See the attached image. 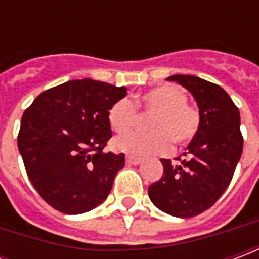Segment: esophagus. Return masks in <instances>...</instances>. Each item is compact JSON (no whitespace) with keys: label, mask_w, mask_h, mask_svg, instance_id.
<instances>
[{"label":"esophagus","mask_w":259,"mask_h":259,"mask_svg":"<svg viewBox=\"0 0 259 259\" xmlns=\"http://www.w3.org/2000/svg\"><path fill=\"white\" fill-rule=\"evenodd\" d=\"M141 158L139 157H133V155H127L126 157V162L129 163V165H139V163H141Z\"/></svg>","instance_id":"34e87169"}]
</instances>
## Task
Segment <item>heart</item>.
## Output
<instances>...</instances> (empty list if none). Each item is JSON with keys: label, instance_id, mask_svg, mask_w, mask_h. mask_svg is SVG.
<instances>
[{"label": "heart", "instance_id": "heart-1", "mask_svg": "<svg viewBox=\"0 0 259 259\" xmlns=\"http://www.w3.org/2000/svg\"><path fill=\"white\" fill-rule=\"evenodd\" d=\"M186 102L187 94L178 84L158 85L143 93L136 98L135 105L143 110L154 112L149 121L152 132L118 136L112 141L113 148L137 157H146L168 151L170 140L175 144L191 141L200 129V113ZM135 107L127 98L118 100L108 112L111 127L118 133L131 128L137 120Z\"/></svg>", "mask_w": 259, "mask_h": 259}]
</instances>
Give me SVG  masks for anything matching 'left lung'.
<instances>
[{
  "label": "left lung",
  "instance_id": "1",
  "mask_svg": "<svg viewBox=\"0 0 259 259\" xmlns=\"http://www.w3.org/2000/svg\"><path fill=\"white\" fill-rule=\"evenodd\" d=\"M166 80L179 83L194 97L200 129L179 165L161 159L162 178L148 187V195L165 213L191 218L211 208L233 178L243 152L240 112L221 85L190 74H174Z\"/></svg>",
  "mask_w": 259,
  "mask_h": 259
}]
</instances>
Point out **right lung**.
<instances>
[{"label": "right lung", "instance_id": "right-lung-1", "mask_svg": "<svg viewBox=\"0 0 259 259\" xmlns=\"http://www.w3.org/2000/svg\"><path fill=\"white\" fill-rule=\"evenodd\" d=\"M127 89L93 79L69 80L44 91L22 116L18 148L42 200L68 215L107 200L124 154L104 152L111 139L109 108Z\"/></svg>", "mask_w": 259, "mask_h": 259}]
</instances>
